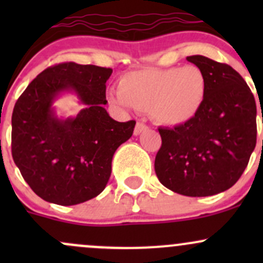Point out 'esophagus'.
Listing matches in <instances>:
<instances>
[{"label": "esophagus", "mask_w": 263, "mask_h": 263, "mask_svg": "<svg viewBox=\"0 0 263 263\" xmlns=\"http://www.w3.org/2000/svg\"><path fill=\"white\" fill-rule=\"evenodd\" d=\"M147 128H148V127L146 126V124L137 123L136 127H135V129H134V135H135V136H139V135H141L142 132L147 131Z\"/></svg>", "instance_id": "34e87169"}]
</instances>
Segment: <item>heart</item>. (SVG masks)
Segmentation results:
<instances>
[{
	"label": "heart",
	"instance_id": "b5f03b06",
	"mask_svg": "<svg viewBox=\"0 0 263 263\" xmlns=\"http://www.w3.org/2000/svg\"><path fill=\"white\" fill-rule=\"evenodd\" d=\"M208 92V78L200 67L174 66L126 73L110 100L119 107L150 112L161 126L179 127L201 112Z\"/></svg>",
	"mask_w": 263,
	"mask_h": 263
}]
</instances>
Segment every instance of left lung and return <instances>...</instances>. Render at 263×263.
Masks as SVG:
<instances>
[{
    "instance_id": "8db88e82",
    "label": "left lung",
    "mask_w": 263,
    "mask_h": 263,
    "mask_svg": "<svg viewBox=\"0 0 263 263\" xmlns=\"http://www.w3.org/2000/svg\"><path fill=\"white\" fill-rule=\"evenodd\" d=\"M187 61L205 72L208 98L191 122L159 128L161 147L155 172L168 190L206 197L233 187L248 165L256 147V100L229 65L205 55H190Z\"/></svg>"
}]
</instances>
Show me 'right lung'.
Masks as SVG:
<instances>
[{
	"mask_svg": "<svg viewBox=\"0 0 263 263\" xmlns=\"http://www.w3.org/2000/svg\"><path fill=\"white\" fill-rule=\"evenodd\" d=\"M112 68L60 63L39 73L14 107L11 150L15 164L41 198L62 206L97 197L109 181L116 150L136 122H117L105 110V82ZM75 93L84 108L58 117L52 105Z\"/></svg>",
	"mask_w": 263,
	"mask_h": 263,
	"instance_id": "right-lung-1",
	"label": "right lung"
}]
</instances>
